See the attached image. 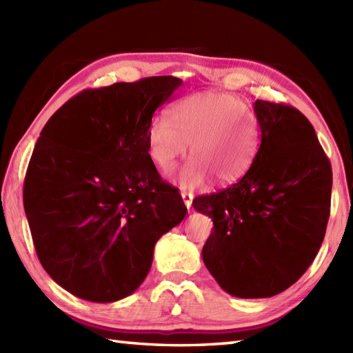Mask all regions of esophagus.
Listing matches in <instances>:
<instances>
[{"instance_id":"esophagus-1","label":"esophagus","mask_w":353,"mask_h":353,"mask_svg":"<svg viewBox=\"0 0 353 353\" xmlns=\"http://www.w3.org/2000/svg\"><path fill=\"white\" fill-rule=\"evenodd\" d=\"M181 196L183 199V203L186 208H191L192 205V199H194V194L192 192H188V191H181Z\"/></svg>"}]
</instances>
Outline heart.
<instances>
[{"mask_svg":"<svg viewBox=\"0 0 353 353\" xmlns=\"http://www.w3.org/2000/svg\"><path fill=\"white\" fill-rule=\"evenodd\" d=\"M192 157L177 174L183 188H197L214 179L236 183L256 161L261 148L258 117L239 97L205 91L174 101L168 117H157L147 129L148 157L162 172L174 170L188 152Z\"/></svg>","mask_w":353,"mask_h":353,"instance_id":"1","label":"heart"}]
</instances>
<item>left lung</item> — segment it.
Here are the masks:
<instances>
[{"label": "left lung", "mask_w": 353, "mask_h": 353, "mask_svg": "<svg viewBox=\"0 0 353 353\" xmlns=\"http://www.w3.org/2000/svg\"><path fill=\"white\" fill-rule=\"evenodd\" d=\"M261 148L250 171L220 192L192 200L214 221L203 245L209 273L229 294L272 297L317 256L331 212L332 168L301 110L254 101Z\"/></svg>", "instance_id": "1"}]
</instances>
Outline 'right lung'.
<instances>
[{
	"label": "right lung",
	"mask_w": 353,
	"mask_h": 353,
	"mask_svg": "<svg viewBox=\"0 0 353 353\" xmlns=\"http://www.w3.org/2000/svg\"><path fill=\"white\" fill-rule=\"evenodd\" d=\"M182 85L172 76L86 89L41 132L24 181L33 244L51 279L89 302L130 296L186 206L157 172L147 129Z\"/></svg>",
	"instance_id": "right-lung-1"
}]
</instances>
